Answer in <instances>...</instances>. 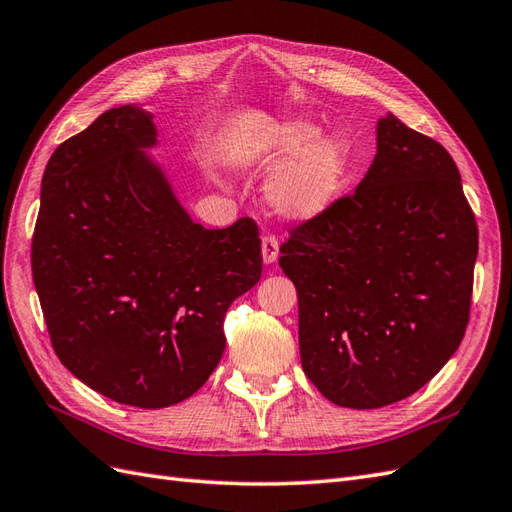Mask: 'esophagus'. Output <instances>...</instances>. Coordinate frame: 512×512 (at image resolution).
I'll use <instances>...</instances> for the list:
<instances>
[{
    "label": "esophagus",
    "mask_w": 512,
    "mask_h": 512,
    "mask_svg": "<svg viewBox=\"0 0 512 512\" xmlns=\"http://www.w3.org/2000/svg\"><path fill=\"white\" fill-rule=\"evenodd\" d=\"M279 257V240L274 238V235H266L264 240H261V259H264V264L270 266L277 261Z\"/></svg>",
    "instance_id": "esophagus-1"
}]
</instances>
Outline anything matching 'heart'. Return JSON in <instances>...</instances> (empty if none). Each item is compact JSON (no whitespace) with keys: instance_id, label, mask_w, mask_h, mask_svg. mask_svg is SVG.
<instances>
[{"instance_id":"heart-1","label":"heart","mask_w":512,"mask_h":512,"mask_svg":"<svg viewBox=\"0 0 512 512\" xmlns=\"http://www.w3.org/2000/svg\"><path fill=\"white\" fill-rule=\"evenodd\" d=\"M320 127L311 121H287L270 127L246 147V162L272 170L287 152L268 186L274 212L290 220H313L342 199L357 170V147L346 131L315 138Z\"/></svg>"}]
</instances>
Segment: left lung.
<instances>
[{
	"mask_svg": "<svg viewBox=\"0 0 512 512\" xmlns=\"http://www.w3.org/2000/svg\"><path fill=\"white\" fill-rule=\"evenodd\" d=\"M478 227L452 155L393 114L357 190L281 246L300 361L326 400L381 409L435 376L465 335Z\"/></svg>",
	"mask_w": 512,
	"mask_h": 512,
	"instance_id": "1",
	"label": "left lung"
}]
</instances>
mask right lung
I'll return each mask as SVG.
<instances>
[{"label": "right lung", "instance_id": "add662e5", "mask_svg": "<svg viewBox=\"0 0 512 512\" xmlns=\"http://www.w3.org/2000/svg\"><path fill=\"white\" fill-rule=\"evenodd\" d=\"M153 114L103 112L49 157L32 274L64 368L103 396L164 409L216 370L231 303L261 277L251 218L205 229L153 157Z\"/></svg>", "mask_w": 512, "mask_h": 512}]
</instances>
